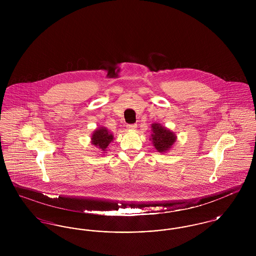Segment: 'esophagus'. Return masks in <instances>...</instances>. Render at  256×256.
I'll return each instance as SVG.
<instances>
[{
    "instance_id": "34e87169",
    "label": "esophagus",
    "mask_w": 256,
    "mask_h": 256,
    "mask_svg": "<svg viewBox=\"0 0 256 256\" xmlns=\"http://www.w3.org/2000/svg\"><path fill=\"white\" fill-rule=\"evenodd\" d=\"M137 128V124H126V128L130 130H135Z\"/></svg>"
}]
</instances>
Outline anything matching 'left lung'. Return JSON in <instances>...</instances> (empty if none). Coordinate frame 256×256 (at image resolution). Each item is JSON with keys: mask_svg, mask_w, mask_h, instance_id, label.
I'll return each mask as SVG.
<instances>
[{"mask_svg": "<svg viewBox=\"0 0 256 256\" xmlns=\"http://www.w3.org/2000/svg\"><path fill=\"white\" fill-rule=\"evenodd\" d=\"M152 134L150 135V139L158 152H166L176 141V136L174 132H170L165 126H162L160 124H152Z\"/></svg>", "mask_w": 256, "mask_h": 256, "instance_id": "8db88e82", "label": "left lung"}]
</instances>
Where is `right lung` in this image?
Instances as JSON below:
<instances>
[{
    "mask_svg": "<svg viewBox=\"0 0 256 256\" xmlns=\"http://www.w3.org/2000/svg\"><path fill=\"white\" fill-rule=\"evenodd\" d=\"M113 140V135L110 134L106 128H98L91 136L92 145L100 148V150L106 152L108 146Z\"/></svg>",
    "mask_w": 256,
    "mask_h": 256,
    "instance_id": "obj_1",
    "label": "right lung"
}]
</instances>
